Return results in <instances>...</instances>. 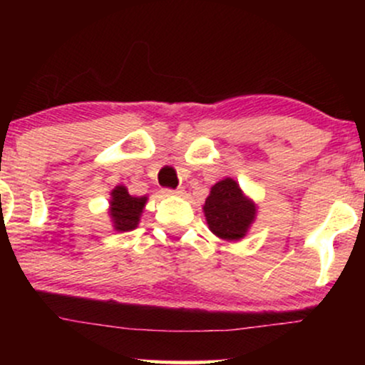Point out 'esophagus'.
<instances>
[{
	"mask_svg": "<svg viewBox=\"0 0 365 365\" xmlns=\"http://www.w3.org/2000/svg\"><path fill=\"white\" fill-rule=\"evenodd\" d=\"M183 194H185V190H183V188H177V190H171V188H166V190H165V195L183 197Z\"/></svg>",
	"mask_w": 365,
	"mask_h": 365,
	"instance_id": "esophagus-1",
	"label": "esophagus"
}]
</instances>
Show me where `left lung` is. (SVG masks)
<instances>
[{"instance_id":"obj_1","label":"left lung","mask_w":365,"mask_h":365,"mask_svg":"<svg viewBox=\"0 0 365 365\" xmlns=\"http://www.w3.org/2000/svg\"><path fill=\"white\" fill-rule=\"evenodd\" d=\"M202 211L209 230L217 238L238 242L254 225L257 204L242 190L237 180L226 177L211 187Z\"/></svg>"}]
</instances>
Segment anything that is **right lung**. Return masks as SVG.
Returning a JSON list of instances; mask_svg holds the SVG:
<instances>
[{"mask_svg": "<svg viewBox=\"0 0 365 365\" xmlns=\"http://www.w3.org/2000/svg\"><path fill=\"white\" fill-rule=\"evenodd\" d=\"M148 204V195H130L128 188L125 185H116L110 194V216L113 228L116 232H132L140 223V216Z\"/></svg>", "mask_w": 365, "mask_h": 365, "instance_id": "obj_1", "label": "right lung"}]
</instances>
